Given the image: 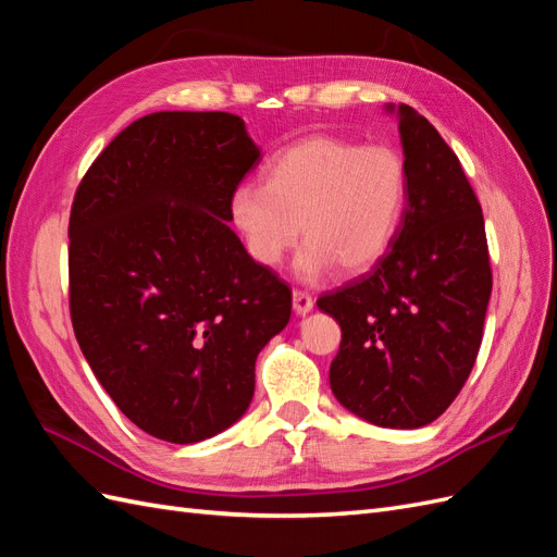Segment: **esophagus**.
<instances>
[{
    "instance_id": "obj_1",
    "label": "esophagus",
    "mask_w": 557,
    "mask_h": 557,
    "mask_svg": "<svg viewBox=\"0 0 557 557\" xmlns=\"http://www.w3.org/2000/svg\"><path fill=\"white\" fill-rule=\"evenodd\" d=\"M294 310L296 315H306V312L312 310V306H315V298H312L310 294L301 292V289H294Z\"/></svg>"
}]
</instances>
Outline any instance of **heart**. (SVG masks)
<instances>
[{"instance_id":"b5f03b06","label":"heart","mask_w":557,"mask_h":557,"mask_svg":"<svg viewBox=\"0 0 557 557\" xmlns=\"http://www.w3.org/2000/svg\"><path fill=\"white\" fill-rule=\"evenodd\" d=\"M405 157L386 143L360 146L346 138L310 136L275 157L268 183L233 193L231 213L251 259L273 268L298 237L301 280L315 282L338 265L355 275L372 268L403 221Z\"/></svg>"}]
</instances>
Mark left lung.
I'll list each match as a JSON object with an SVG mask.
<instances>
[{
	"label": "left lung",
	"mask_w": 557,
	"mask_h": 557,
	"mask_svg": "<svg viewBox=\"0 0 557 557\" xmlns=\"http://www.w3.org/2000/svg\"><path fill=\"white\" fill-rule=\"evenodd\" d=\"M397 120L407 164L400 227L369 273L322 294L318 308L341 324L330 367L336 400L374 425L421 428L475 364L492 268L459 157L414 108H397Z\"/></svg>",
	"instance_id": "8db88e82"
}]
</instances>
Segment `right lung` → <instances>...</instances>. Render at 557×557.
<instances>
[{"instance_id":"1","label":"right lung","mask_w":557,"mask_h":557,"mask_svg":"<svg viewBox=\"0 0 557 557\" xmlns=\"http://www.w3.org/2000/svg\"><path fill=\"white\" fill-rule=\"evenodd\" d=\"M261 162L231 112H152L84 174L67 225L70 318L122 414L193 445L245 414L256 358L292 289L231 231V199Z\"/></svg>"}]
</instances>
